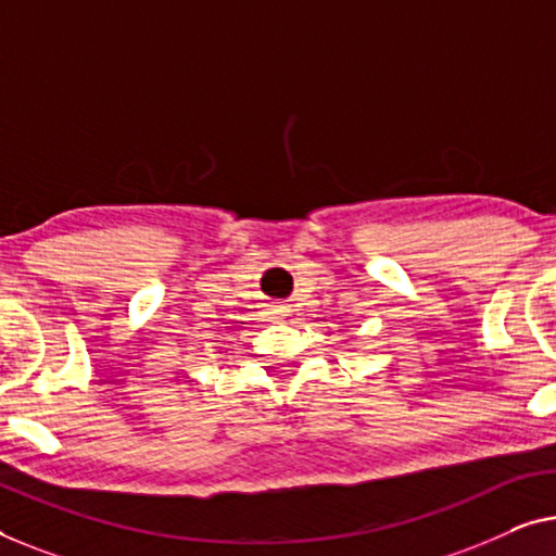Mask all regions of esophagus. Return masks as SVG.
Returning <instances> with one entry per match:
<instances>
[{"label": "esophagus", "mask_w": 556, "mask_h": 556, "mask_svg": "<svg viewBox=\"0 0 556 556\" xmlns=\"http://www.w3.org/2000/svg\"><path fill=\"white\" fill-rule=\"evenodd\" d=\"M287 312H289V309L285 307V304H275V307H271V312H269V315H271V317H277V319H279V317H285V315H287Z\"/></svg>", "instance_id": "1"}]
</instances>
